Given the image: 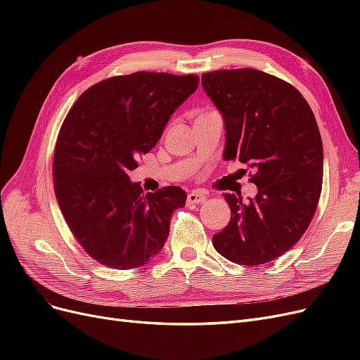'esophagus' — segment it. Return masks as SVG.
I'll use <instances>...</instances> for the list:
<instances>
[{
    "label": "esophagus",
    "instance_id": "esophagus-1",
    "mask_svg": "<svg viewBox=\"0 0 360 360\" xmlns=\"http://www.w3.org/2000/svg\"><path fill=\"white\" fill-rule=\"evenodd\" d=\"M205 198H207L205 193H202V192H200V191H192V192L188 195V205L201 204Z\"/></svg>",
    "mask_w": 360,
    "mask_h": 360
}]
</instances>
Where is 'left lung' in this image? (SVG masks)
I'll return each instance as SVG.
<instances>
[{
  "label": "left lung",
  "instance_id": "1",
  "mask_svg": "<svg viewBox=\"0 0 360 360\" xmlns=\"http://www.w3.org/2000/svg\"><path fill=\"white\" fill-rule=\"evenodd\" d=\"M202 89L225 127V160L252 168L255 198L224 193L231 221L213 236L222 257L242 266L274 261L312 221L323 184V143L314 112L288 82L255 69L202 73Z\"/></svg>",
  "mask_w": 360,
  "mask_h": 360
}]
</instances>
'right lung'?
<instances>
[{
  "label": "right lung",
  "instance_id": "obj_1",
  "mask_svg": "<svg viewBox=\"0 0 360 360\" xmlns=\"http://www.w3.org/2000/svg\"><path fill=\"white\" fill-rule=\"evenodd\" d=\"M198 82L197 75L115 76L84 91L64 120L53 153L56 197L76 240L101 264L136 269L165 245L186 192L144 193L127 172L158 144Z\"/></svg>",
  "mask_w": 360,
  "mask_h": 360
}]
</instances>
